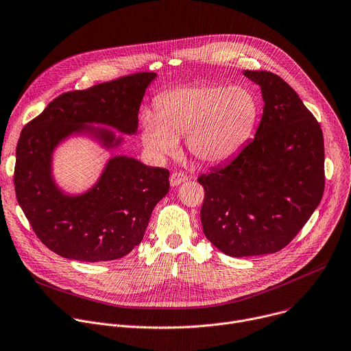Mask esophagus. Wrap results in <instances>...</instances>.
<instances>
[{
	"instance_id": "esophagus-1",
	"label": "esophagus",
	"mask_w": 351,
	"mask_h": 351,
	"mask_svg": "<svg viewBox=\"0 0 351 351\" xmlns=\"http://www.w3.org/2000/svg\"><path fill=\"white\" fill-rule=\"evenodd\" d=\"M186 180H189V176L184 172H180V171H175L169 176V182H171L172 186H178V184H180Z\"/></svg>"
}]
</instances>
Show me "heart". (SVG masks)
I'll use <instances>...</instances> for the list:
<instances>
[{"mask_svg": "<svg viewBox=\"0 0 351 351\" xmlns=\"http://www.w3.org/2000/svg\"><path fill=\"white\" fill-rule=\"evenodd\" d=\"M258 101L244 86L187 85L161 95L156 112L142 115L141 136L154 158L173 154L186 135L189 152L202 162L216 164L234 156L250 136Z\"/></svg>", "mask_w": 351, "mask_h": 351, "instance_id": "obj_1", "label": "heart"}]
</instances>
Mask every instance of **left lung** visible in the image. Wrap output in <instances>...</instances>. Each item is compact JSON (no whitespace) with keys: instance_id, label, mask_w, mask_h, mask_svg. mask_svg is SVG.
I'll list each match as a JSON object with an SVG mask.
<instances>
[{"instance_id":"left-lung-1","label":"left lung","mask_w":351,"mask_h":351,"mask_svg":"<svg viewBox=\"0 0 351 351\" xmlns=\"http://www.w3.org/2000/svg\"><path fill=\"white\" fill-rule=\"evenodd\" d=\"M265 107L255 138L197 180L205 237L228 256L285 248L318 206L325 187L324 136L311 111L277 74L245 70Z\"/></svg>"}]
</instances>
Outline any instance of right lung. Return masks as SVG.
Masks as SVG:
<instances>
[{"label": "right lung", "instance_id": "obj_1", "mask_svg": "<svg viewBox=\"0 0 351 351\" xmlns=\"http://www.w3.org/2000/svg\"><path fill=\"white\" fill-rule=\"evenodd\" d=\"M154 78L156 73L142 71L64 92L25 125L16 146L15 193L37 239L52 252L73 261L107 262L128 255L143 240L154 206L169 190L168 169L114 157L92 190L66 197L52 182L51 154L86 123L135 134L141 101ZM99 135L112 146L111 132Z\"/></svg>", "mask_w": 351, "mask_h": 351}]
</instances>
